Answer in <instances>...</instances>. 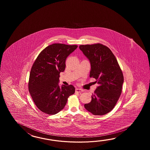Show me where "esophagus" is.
I'll use <instances>...</instances> for the list:
<instances>
[{
    "mask_svg": "<svg viewBox=\"0 0 150 150\" xmlns=\"http://www.w3.org/2000/svg\"><path fill=\"white\" fill-rule=\"evenodd\" d=\"M76 92L81 93L83 92V89H80V88H76Z\"/></svg>",
    "mask_w": 150,
    "mask_h": 150,
    "instance_id": "34e87169",
    "label": "esophagus"
}]
</instances>
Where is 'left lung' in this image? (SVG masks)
<instances>
[{
	"instance_id": "left-lung-1",
	"label": "left lung",
	"mask_w": 150,
	"mask_h": 150,
	"mask_svg": "<svg viewBox=\"0 0 150 150\" xmlns=\"http://www.w3.org/2000/svg\"><path fill=\"white\" fill-rule=\"evenodd\" d=\"M79 49L89 59V76L99 84L91 101L84 107L93 115H105L114 108L121 96L124 82L121 69L114 54L104 45H81Z\"/></svg>"
}]
</instances>
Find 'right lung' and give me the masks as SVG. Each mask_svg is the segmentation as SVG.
I'll return each instance as SVG.
<instances>
[{"mask_svg":"<svg viewBox=\"0 0 150 150\" xmlns=\"http://www.w3.org/2000/svg\"><path fill=\"white\" fill-rule=\"evenodd\" d=\"M76 45L54 43L38 54L32 66L29 92L35 105L41 112L54 115L64 108L67 98L75 92L72 85L60 87L59 74L65 69V61Z\"/></svg>","mask_w":150,"mask_h":150,"instance_id":"add662e5","label":"right lung"}]
</instances>
